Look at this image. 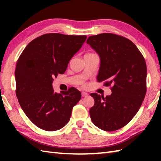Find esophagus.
I'll return each instance as SVG.
<instances>
[{
    "label": "esophagus",
    "mask_w": 161,
    "mask_h": 161,
    "mask_svg": "<svg viewBox=\"0 0 161 161\" xmlns=\"http://www.w3.org/2000/svg\"><path fill=\"white\" fill-rule=\"evenodd\" d=\"M88 95V94L87 93H86V92H82V93H81V96L82 97H87Z\"/></svg>",
    "instance_id": "34e87169"
}]
</instances>
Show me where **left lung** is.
Instances as JSON below:
<instances>
[{
  "instance_id": "1",
  "label": "left lung",
  "mask_w": 161,
  "mask_h": 161,
  "mask_svg": "<svg viewBox=\"0 0 161 161\" xmlns=\"http://www.w3.org/2000/svg\"><path fill=\"white\" fill-rule=\"evenodd\" d=\"M86 43L100 58L97 80L111 86L112 93L104 97L91 93L95 104L89 114L100 129L122 128L137 114L145 97L147 66L138 47L129 39L111 33L91 36Z\"/></svg>"
}]
</instances>
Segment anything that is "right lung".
<instances>
[{
  "instance_id": "obj_1",
  "label": "right lung",
  "mask_w": 161,
  "mask_h": 161,
  "mask_svg": "<svg viewBox=\"0 0 161 161\" xmlns=\"http://www.w3.org/2000/svg\"><path fill=\"white\" fill-rule=\"evenodd\" d=\"M86 36L50 33L30 42L16 62V94L20 107L39 128L48 131L63 128L81 95L71 87L54 93L53 78L64 74Z\"/></svg>"
}]
</instances>
